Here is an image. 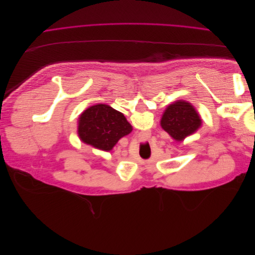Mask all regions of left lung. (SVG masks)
I'll return each instance as SVG.
<instances>
[{
    "label": "left lung",
    "instance_id": "1",
    "mask_svg": "<svg viewBox=\"0 0 255 255\" xmlns=\"http://www.w3.org/2000/svg\"><path fill=\"white\" fill-rule=\"evenodd\" d=\"M201 123L195 107L182 100L169 105L160 120L161 128L177 141L194 134L201 127Z\"/></svg>",
    "mask_w": 255,
    "mask_h": 255
}]
</instances>
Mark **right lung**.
<instances>
[{"label": "right lung", "instance_id": "add662e5", "mask_svg": "<svg viewBox=\"0 0 255 255\" xmlns=\"http://www.w3.org/2000/svg\"><path fill=\"white\" fill-rule=\"evenodd\" d=\"M132 129L122 113L110 105L97 104L81 115L78 133L85 143L111 151L120 138L129 134Z\"/></svg>", "mask_w": 255, "mask_h": 255}]
</instances>
